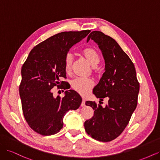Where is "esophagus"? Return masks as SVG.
Segmentation results:
<instances>
[{
  "mask_svg": "<svg viewBox=\"0 0 160 160\" xmlns=\"http://www.w3.org/2000/svg\"><path fill=\"white\" fill-rule=\"evenodd\" d=\"M81 107H85V100L83 98V99H82V103L81 104Z\"/></svg>",
  "mask_w": 160,
  "mask_h": 160,
  "instance_id": "1",
  "label": "esophagus"
}]
</instances>
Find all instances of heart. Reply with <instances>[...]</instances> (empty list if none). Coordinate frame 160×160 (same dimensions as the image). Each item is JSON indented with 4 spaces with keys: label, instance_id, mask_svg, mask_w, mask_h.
I'll list each match as a JSON object with an SVG mask.
<instances>
[{
    "label": "heart",
    "instance_id": "heart-1",
    "mask_svg": "<svg viewBox=\"0 0 160 160\" xmlns=\"http://www.w3.org/2000/svg\"><path fill=\"white\" fill-rule=\"evenodd\" d=\"M81 53L82 55L93 67L98 65L100 61V57L98 52L93 48H85L82 51ZM72 60H73V57H72V54L70 52L68 53L65 57L64 62L65 70L67 72H69L71 69ZM93 85L94 81L91 79L77 78L71 82L72 89L83 96L88 95Z\"/></svg>",
    "mask_w": 160,
    "mask_h": 160
}]
</instances>
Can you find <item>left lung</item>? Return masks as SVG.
<instances>
[{"instance_id": "obj_1", "label": "left lung", "mask_w": 160, "mask_h": 160, "mask_svg": "<svg viewBox=\"0 0 160 160\" xmlns=\"http://www.w3.org/2000/svg\"><path fill=\"white\" fill-rule=\"evenodd\" d=\"M90 39L98 45L105 61V72L93 93L100 101L109 100L105 108L86 101L94 114L84 126L91 138L108 142L118 138L128 125L137 107L139 84L132 60L115 40L97 31L89 34L87 41Z\"/></svg>"}]
</instances>
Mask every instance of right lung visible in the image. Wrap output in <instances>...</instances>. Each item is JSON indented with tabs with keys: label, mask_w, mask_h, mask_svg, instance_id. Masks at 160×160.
<instances>
[{
	"label": "right lung",
	"mask_w": 160,
	"mask_h": 160,
	"mask_svg": "<svg viewBox=\"0 0 160 160\" xmlns=\"http://www.w3.org/2000/svg\"><path fill=\"white\" fill-rule=\"evenodd\" d=\"M90 31L61 32L35 46L21 69L19 87L24 116L30 128L42 135L58 133L63 126V118L69 110L77 109L81 97L74 90L55 98L53 87L66 82L65 59L71 48L86 37Z\"/></svg>",
	"instance_id": "right-lung-1"
}]
</instances>
